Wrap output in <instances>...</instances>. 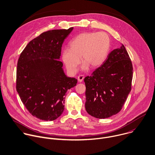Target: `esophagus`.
I'll return each mask as SVG.
<instances>
[{"instance_id": "obj_1", "label": "esophagus", "mask_w": 155, "mask_h": 155, "mask_svg": "<svg viewBox=\"0 0 155 155\" xmlns=\"http://www.w3.org/2000/svg\"><path fill=\"white\" fill-rule=\"evenodd\" d=\"M84 79V76L83 75H79L78 77V80L79 82H82L83 81Z\"/></svg>"}]
</instances>
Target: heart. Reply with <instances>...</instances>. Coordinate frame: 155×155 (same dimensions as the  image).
Masks as SVG:
<instances>
[{"label":"heart","mask_w":155,"mask_h":155,"mask_svg":"<svg viewBox=\"0 0 155 155\" xmlns=\"http://www.w3.org/2000/svg\"><path fill=\"white\" fill-rule=\"evenodd\" d=\"M111 46L109 35L105 32H84L74 38L69 44V48L62 51L61 59L67 70L74 74L82 61L83 71L89 67L97 68L106 59Z\"/></svg>","instance_id":"1"}]
</instances>
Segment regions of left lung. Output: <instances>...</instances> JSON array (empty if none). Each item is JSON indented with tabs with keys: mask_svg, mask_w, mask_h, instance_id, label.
<instances>
[{
	"mask_svg": "<svg viewBox=\"0 0 155 155\" xmlns=\"http://www.w3.org/2000/svg\"><path fill=\"white\" fill-rule=\"evenodd\" d=\"M133 66L123 44L111 51L103 64L84 79L85 109L99 119L111 117L122 109L131 91Z\"/></svg>",
	"mask_w": 155,
	"mask_h": 155,
	"instance_id": "8db88e82",
	"label": "left lung"
}]
</instances>
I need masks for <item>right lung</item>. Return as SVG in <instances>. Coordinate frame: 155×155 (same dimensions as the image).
<instances>
[{"label": "right lung", "mask_w": 155, "mask_h": 155, "mask_svg": "<svg viewBox=\"0 0 155 155\" xmlns=\"http://www.w3.org/2000/svg\"><path fill=\"white\" fill-rule=\"evenodd\" d=\"M73 27L53 30L31 41L20 55L16 90L28 111L46 121L59 117L64 110V96L78 80L65 75L59 61L64 40Z\"/></svg>", "instance_id": "obj_1"}]
</instances>
